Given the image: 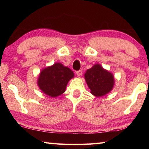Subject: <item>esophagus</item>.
Here are the masks:
<instances>
[{
  "mask_svg": "<svg viewBox=\"0 0 149 149\" xmlns=\"http://www.w3.org/2000/svg\"><path fill=\"white\" fill-rule=\"evenodd\" d=\"M82 73H83V70H78V71L76 72V74H77V76H81V75H82Z\"/></svg>",
  "mask_w": 149,
  "mask_h": 149,
  "instance_id": "34e87169",
  "label": "esophagus"
}]
</instances>
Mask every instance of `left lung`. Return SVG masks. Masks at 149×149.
Segmentation results:
<instances>
[{"label": "left lung", "mask_w": 149, "mask_h": 149, "mask_svg": "<svg viewBox=\"0 0 149 149\" xmlns=\"http://www.w3.org/2000/svg\"><path fill=\"white\" fill-rule=\"evenodd\" d=\"M84 76L91 93L96 97L108 94L114 87V75L100 64H95L91 68L88 69Z\"/></svg>", "instance_id": "left-lung-1"}]
</instances>
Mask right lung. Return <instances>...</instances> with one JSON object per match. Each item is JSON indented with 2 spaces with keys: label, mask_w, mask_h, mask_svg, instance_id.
Returning <instances> with one entry per match:
<instances>
[{
  "label": "right lung",
  "mask_w": 149,
  "mask_h": 149,
  "mask_svg": "<svg viewBox=\"0 0 149 149\" xmlns=\"http://www.w3.org/2000/svg\"><path fill=\"white\" fill-rule=\"evenodd\" d=\"M74 77V72L69 68L57 62L41 70L37 84L45 94L56 97L65 92L68 83Z\"/></svg>",
  "instance_id": "1"
}]
</instances>
